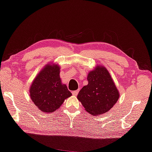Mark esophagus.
<instances>
[{
  "label": "esophagus",
  "mask_w": 152,
  "mask_h": 152,
  "mask_svg": "<svg viewBox=\"0 0 152 152\" xmlns=\"http://www.w3.org/2000/svg\"><path fill=\"white\" fill-rule=\"evenodd\" d=\"M78 92H79V90H76V91H72V94H73V96H76L78 94Z\"/></svg>",
  "instance_id": "1"
}]
</instances>
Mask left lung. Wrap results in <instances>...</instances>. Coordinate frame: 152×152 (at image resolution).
<instances>
[{"instance_id": "1", "label": "left lung", "mask_w": 152, "mask_h": 152, "mask_svg": "<svg viewBox=\"0 0 152 152\" xmlns=\"http://www.w3.org/2000/svg\"><path fill=\"white\" fill-rule=\"evenodd\" d=\"M88 84L83 87L77 95L86 110L93 115L108 112L116 103L119 93L108 71L97 66L88 76Z\"/></svg>"}]
</instances>
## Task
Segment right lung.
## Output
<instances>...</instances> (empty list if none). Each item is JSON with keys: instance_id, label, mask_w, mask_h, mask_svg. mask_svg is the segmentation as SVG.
Masks as SVG:
<instances>
[{"instance_id": "1", "label": "right lung", "mask_w": 152, "mask_h": 152, "mask_svg": "<svg viewBox=\"0 0 152 152\" xmlns=\"http://www.w3.org/2000/svg\"><path fill=\"white\" fill-rule=\"evenodd\" d=\"M60 67L46 65L32 83L29 96L39 110L53 113L60 108L64 99L72 94L65 84L61 83Z\"/></svg>"}]
</instances>
